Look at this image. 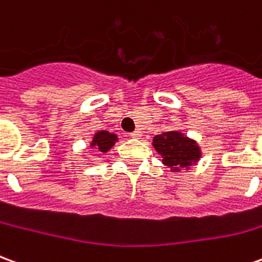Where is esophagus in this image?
I'll return each instance as SVG.
<instances>
[{
  "instance_id": "obj_1",
  "label": "esophagus",
  "mask_w": 262,
  "mask_h": 262,
  "mask_svg": "<svg viewBox=\"0 0 262 262\" xmlns=\"http://www.w3.org/2000/svg\"><path fill=\"white\" fill-rule=\"evenodd\" d=\"M130 136L133 137V139H140V136H142V132H140V130H135V132H132V133H130Z\"/></svg>"
}]
</instances>
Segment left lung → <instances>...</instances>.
Here are the masks:
<instances>
[{
	"label": "left lung",
	"mask_w": 262,
	"mask_h": 262,
	"mask_svg": "<svg viewBox=\"0 0 262 262\" xmlns=\"http://www.w3.org/2000/svg\"><path fill=\"white\" fill-rule=\"evenodd\" d=\"M153 146L161 154L163 163L174 170H178V167H189L201 156L196 143L180 132H164L157 135L153 139Z\"/></svg>",
	"instance_id": "1"
}]
</instances>
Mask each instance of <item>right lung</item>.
Listing matches in <instances>:
<instances>
[{
    "instance_id": "right-lung-1",
    "label": "right lung",
    "mask_w": 262,
    "mask_h": 262,
    "mask_svg": "<svg viewBox=\"0 0 262 262\" xmlns=\"http://www.w3.org/2000/svg\"><path fill=\"white\" fill-rule=\"evenodd\" d=\"M116 142V136L112 135V133H109V132H98L95 137H94V140H92V146H95L98 151H101V153H106L109 148L112 147Z\"/></svg>"
}]
</instances>
